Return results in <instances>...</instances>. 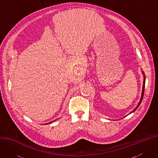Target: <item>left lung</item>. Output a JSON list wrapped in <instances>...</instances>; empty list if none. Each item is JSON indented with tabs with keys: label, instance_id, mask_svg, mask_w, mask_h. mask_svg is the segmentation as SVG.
<instances>
[{
	"label": "left lung",
	"instance_id": "1",
	"mask_svg": "<svg viewBox=\"0 0 158 158\" xmlns=\"http://www.w3.org/2000/svg\"><path fill=\"white\" fill-rule=\"evenodd\" d=\"M142 74H143V76H144V81H143V85H142V94H141V97H140V102H139V103H138V105H137V106H136V108L131 113H134L137 108H138V107L139 106V105H140V103H141V102H142V99H143V96H144V88H145V82H146V77H145V74H144V71H143L142 70ZM130 113V114H131Z\"/></svg>",
	"mask_w": 158,
	"mask_h": 158
}]
</instances>
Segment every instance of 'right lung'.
<instances>
[{"mask_svg": "<svg viewBox=\"0 0 158 158\" xmlns=\"http://www.w3.org/2000/svg\"><path fill=\"white\" fill-rule=\"evenodd\" d=\"M54 121H55V120H54ZM53 122H50V123H52ZM47 124H48V123H47Z\"/></svg>", "mask_w": 158, "mask_h": 158, "instance_id": "add662e5", "label": "right lung"}]
</instances>
